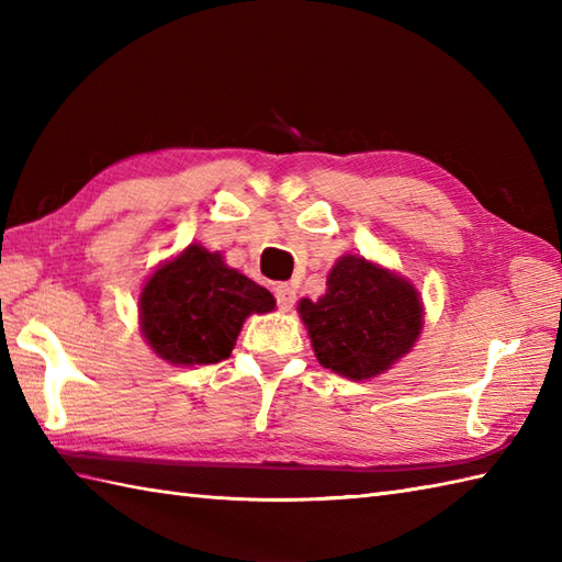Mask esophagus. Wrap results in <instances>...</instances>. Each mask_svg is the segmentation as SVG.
I'll use <instances>...</instances> for the list:
<instances>
[{
	"mask_svg": "<svg viewBox=\"0 0 562 562\" xmlns=\"http://www.w3.org/2000/svg\"><path fill=\"white\" fill-rule=\"evenodd\" d=\"M272 292H274V300H278L280 312H290V308H292L294 302H296L294 288H290V284H278V288H274Z\"/></svg>",
	"mask_w": 562,
	"mask_h": 562,
	"instance_id": "1",
	"label": "esophagus"
}]
</instances>
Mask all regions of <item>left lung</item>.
<instances>
[{
  "label": "left lung",
  "instance_id": "8db88e82",
  "mask_svg": "<svg viewBox=\"0 0 562 562\" xmlns=\"http://www.w3.org/2000/svg\"><path fill=\"white\" fill-rule=\"evenodd\" d=\"M321 367L364 381L389 372L408 355L425 326L420 292L364 256H340L326 294L296 304Z\"/></svg>",
  "mask_w": 562,
  "mask_h": 562
}]
</instances>
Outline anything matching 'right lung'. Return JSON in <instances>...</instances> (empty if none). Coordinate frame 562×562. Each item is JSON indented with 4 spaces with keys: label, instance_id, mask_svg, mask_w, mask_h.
<instances>
[{
    "label": "right lung",
    "instance_id": "obj_1",
    "mask_svg": "<svg viewBox=\"0 0 562 562\" xmlns=\"http://www.w3.org/2000/svg\"><path fill=\"white\" fill-rule=\"evenodd\" d=\"M272 308L274 296L226 266L220 250L190 244L147 278L139 292V330L164 362L214 364L232 355L250 314Z\"/></svg>",
    "mask_w": 562,
    "mask_h": 562
}]
</instances>
